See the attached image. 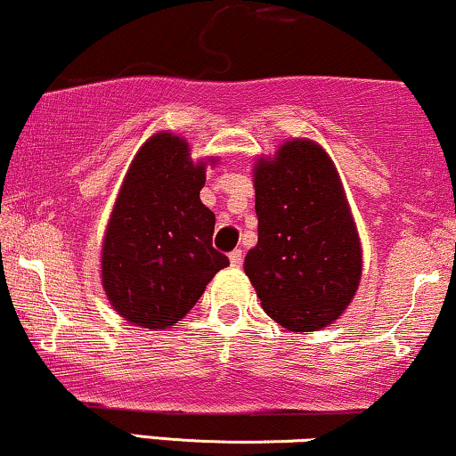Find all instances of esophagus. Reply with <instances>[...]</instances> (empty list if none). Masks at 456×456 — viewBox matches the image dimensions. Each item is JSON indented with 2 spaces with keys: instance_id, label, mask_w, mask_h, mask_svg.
<instances>
[{
  "instance_id": "obj_1",
  "label": "esophagus",
  "mask_w": 456,
  "mask_h": 456,
  "mask_svg": "<svg viewBox=\"0 0 456 456\" xmlns=\"http://www.w3.org/2000/svg\"><path fill=\"white\" fill-rule=\"evenodd\" d=\"M229 261H232V267H240V265L244 263V255H241L240 248H235L232 255H229Z\"/></svg>"
}]
</instances>
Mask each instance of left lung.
Segmentation results:
<instances>
[{"instance_id": "left-lung-1", "label": "left lung", "mask_w": 456, "mask_h": 456, "mask_svg": "<svg viewBox=\"0 0 456 456\" xmlns=\"http://www.w3.org/2000/svg\"><path fill=\"white\" fill-rule=\"evenodd\" d=\"M258 244L244 271L265 314L314 332L343 314L362 275V248L341 181L324 149L290 141L255 170Z\"/></svg>"}]
</instances>
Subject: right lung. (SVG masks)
<instances>
[{
    "label": "right lung",
    "mask_w": 456,
    "mask_h": 456,
    "mask_svg": "<svg viewBox=\"0 0 456 456\" xmlns=\"http://www.w3.org/2000/svg\"><path fill=\"white\" fill-rule=\"evenodd\" d=\"M204 183V164H193L187 142L168 132L149 138L132 161L102 244V286L132 324L175 326L229 265L212 248Z\"/></svg>",
    "instance_id": "1"
}]
</instances>
